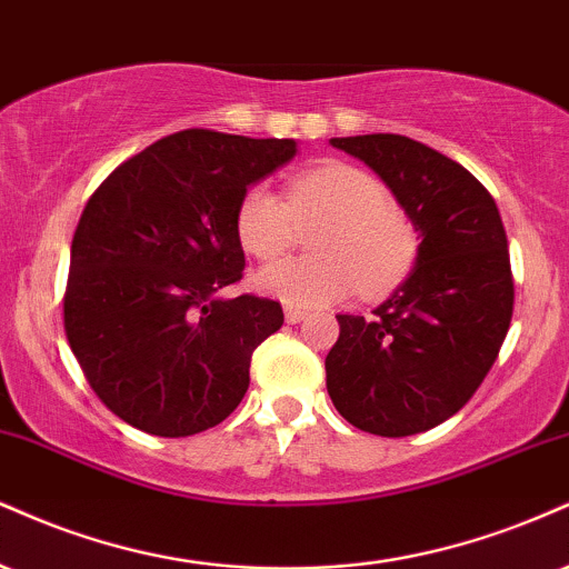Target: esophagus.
<instances>
[{"mask_svg":"<svg viewBox=\"0 0 569 569\" xmlns=\"http://www.w3.org/2000/svg\"><path fill=\"white\" fill-rule=\"evenodd\" d=\"M284 319L290 325H298L300 319H306V309H300V306H284Z\"/></svg>","mask_w":569,"mask_h":569,"instance_id":"obj_1","label":"esophagus"}]
</instances>
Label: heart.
<instances>
[{
    "label": "heart",
    "mask_w": 569,
    "mask_h": 569,
    "mask_svg": "<svg viewBox=\"0 0 569 569\" xmlns=\"http://www.w3.org/2000/svg\"><path fill=\"white\" fill-rule=\"evenodd\" d=\"M313 220H325L311 239L317 256L260 271L256 284L266 296L303 309L349 296L353 287L359 296L380 298L416 269L420 237L412 220L391 204L378 178L343 162L290 178L284 199L252 186L239 199L233 229L250 256L273 260L296 244L298 223Z\"/></svg>",
    "instance_id": "heart-1"
}]
</instances>
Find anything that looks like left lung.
I'll return each instance as SVG.
<instances>
[{"label":"left lung","mask_w":569,"mask_h":569,"mask_svg":"<svg viewBox=\"0 0 569 569\" xmlns=\"http://www.w3.org/2000/svg\"><path fill=\"white\" fill-rule=\"evenodd\" d=\"M330 143L378 172L423 242L370 319L338 317L327 393L359 431L412 437L456 416L496 365L513 313L503 220L463 164L418 140L376 132Z\"/></svg>","instance_id":"obj_1"}]
</instances>
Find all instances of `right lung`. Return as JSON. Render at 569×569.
Returning <instances> with one entry per match:
<instances>
[{
	"instance_id": "add662e5",
	"label": "right lung",
	"mask_w": 569,
	"mask_h": 569,
	"mask_svg": "<svg viewBox=\"0 0 569 569\" xmlns=\"http://www.w3.org/2000/svg\"><path fill=\"white\" fill-rule=\"evenodd\" d=\"M296 157L290 138L180 130L111 172L71 242L63 327L87 383L153 437H191L237 410L279 300L218 298L244 271L233 229L247 186Z\"/></svg>"
}]
</instances>
